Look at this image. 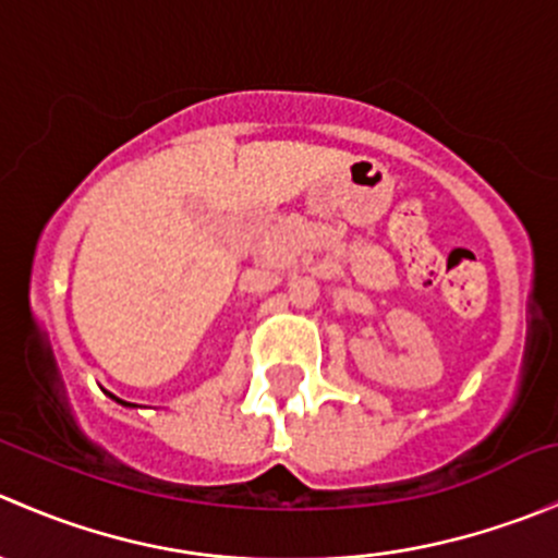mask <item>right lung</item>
Segmentation results:
<instances>
[{
	"label": "right lung",
	"instance_id": "1",
	"mask_svg": "<svg viewBox=\"0 0 558 558\" xmlns=\"http://www.w3.org/2000/svg\"><path fill=\"white\" fill-rule=\"evenodd\" d=\"M112 399H116V397H112ZM116 402H121V404H126V408H129V402H123V399H116ZM132 408H134V404H132Z\"/></svg>",
	"mask_w": 558,
	"mask_h": 558
}]
</instances>
